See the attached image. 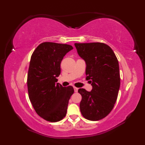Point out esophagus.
Segmentation results:
<instances>
[{
    "instance_id": "34e87169",
    "label": "esophagus",
    "mask_w": 145,
    "mask_h": 145,
    "mask_svg": "<svg viewBox=\"0 0 145 145\" xmlns=\"http://www.w3.org/2000/svg\"><path fill=\"white\" fill-rule=\"evenodd\" d=\"M73 89H74V91L75 92H77L78 91V88L76 87H73Z\"/></svg>"
}]
</instances>
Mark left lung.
I'll use <instances>...</instances> for the list:
<instances>
[{"instance_id":"left-lung-1","label":"left lung","mask_w":145,"mask_h":145,"mask_svg":"<svg viewBox=\"0 0 145 145\" xmlns=\"http://www.w3.org/2000/svg\"><path fill=\"white\" fill-rule=\"evenodd\" d=\"M78 56L84 59L86 79L92 89H79L80 112L86 119L98 121L113 109L120 86L118 61L112 48L103 43H75Z\"/></svg>"}]
</instances>
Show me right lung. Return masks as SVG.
Returning <instances> with one entry per match:
<instances>
[{"mask_svg": "<svg viewBox=\"0 0 145 145\" xmlns=\"http://www.w3.org/2000/svg\"><path fill=\"white\" fill-rule=\"evenodd\" d=\"M73 48L67 44L44 42L32 54L27 75L29 97L36 113L46 121L57 122L67 114L74 89L57 83V77L61 61Z\"/></svg>", "mask_w": 145, "mask_h": 145, "instance_id": "add662e5", "label": "right lung"}]
</instances>
